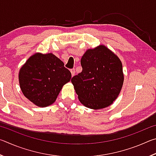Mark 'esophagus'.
I'll use <instances>...</instances> for the list:
<instances>
[{"label": "esophagus", "mask_w": 156, "mask_h": 156, "mask_svg": "<svg viewBox=\"0 0 156 156\" xmlns=\"http://www.w3.org/2000/svg\"><path fill=\"white\" fill-rule=\"evenodd\" d=\"M70 72H71V73H72V76L75 74V69L74 68H73V69H70Z\"/></svg>", "instance_id": "esophagus-1"}]
</instances>
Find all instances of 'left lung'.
Listing matches in <instances>:
<instances>
[{"label":"left lung","mask_w":156,"mask_h":156,"mask_svg":"<svg viewBox=\"0 0 156 156\" xmlns=\"http://www.w3.org/2000/svg\"><path fill=\"white\" fill-rule=\"evenodd\" d=\"M82 72L72 78L80 102L87 107H107L117 98L124 76L122 62L104 45L88 49L80 60Z\"/></svg>","instance_id":"left-lung-1"}]
</instances>
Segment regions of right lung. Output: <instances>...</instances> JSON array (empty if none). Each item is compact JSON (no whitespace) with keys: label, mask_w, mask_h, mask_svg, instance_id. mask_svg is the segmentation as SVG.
<instances>
[{"label":"right lung","mask_w":156,"mask_h":156,"mask_svg":"<svg viewBox=\"0 0 156 156\" xmlns=\"http://www.w3.org/2000/svg\"><path fill=\"white\" fill-rule=\"evenodd\" d=\"M18 78L24 96L37 106L44 107L56 101L72 73L54 54L38 53L21 67Z\"/></svg>","instance_id":"obj_1"}]
</instances>
